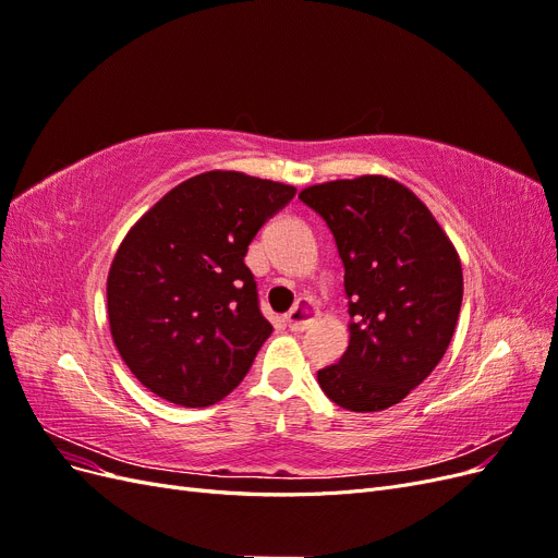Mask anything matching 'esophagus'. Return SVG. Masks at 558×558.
<instances>
[{
    "label": "esophagus",
    "mask_w": 558,
    "mask_h": 558,
    "mask_svg": "<svg viewBox=\"0 0 558 558\" xmlns=\"http://www.w3.org/2000/svg\"><path fill=\"white\" fill-rule=\"evenodd\" d=\"M316 314H318V310H316L314 302L310 298H300L295 302V307L289 314H286V326H289L293 332H302V330H307L312 326V320L316 318Z\"/></svg>",
    "instance_id": "obj_1"
}]
</instances>
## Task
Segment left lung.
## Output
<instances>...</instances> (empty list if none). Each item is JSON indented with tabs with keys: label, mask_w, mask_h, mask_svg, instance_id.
I'll use <instances>...</instances> for the list:
<instances>
[{
	"label": "left lung",
	"mask_w": 558,
	"mask_h": 558,
	"mask_svg": "<svg viewBox=\"0 0 558 558\" xmlns=\"http://www.w3.org/2000/svg\"><path fill=\"white\" fill-rule=\"evenodd\" d=\"M300 199L324 218L344 265L351 340L318 369L351 412L393 408L442 361L463 302L459 253L402 183L359 177L312 185Z\"/></svg>",
	"instance_id": "left-lung-1"
}]
</instances>
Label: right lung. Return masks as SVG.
<instances>
[{"label": "right lung", "instance_id": "add662e5", "mask_svg": "<svg viewBox=\"0 0 558 558\" xmlns=\"http://www.w3.org/2000/svg\"><path fill=\"white\" fill-rule=\"evenodd\" d=\"M293 195V185L277 181L205 172L128 232L109 269V326L150 393L207 408L246 377L272 324L244 256Z\"/></svg>", "mask_w": 558, "mask_h": 558}]
</instances>
